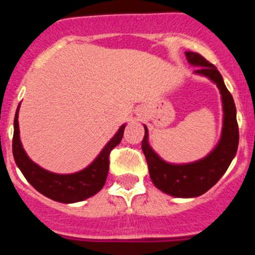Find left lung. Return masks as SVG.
I'll return each instance as SVG.
<instances>
[{"label": "left lung", "mask_w": 255, "mask_h": 255, "mask_svg": "<svg viewBox=\"0 0 255 255\" xmlns=\"http://www.w3.org/2000/svg\"><path fill=\"white\" fill-rule=\"evenodd\" d=\"M186 57L189 63L199 67L195 71L197 74L211 79L218 86L223 102L224 119L221 140L215 150L204 159L189 164H170L157 156L148 145V130L147 127L144 126L145 135L141 148L146 157L152 182L162 192L177 198L199 197L215 186L229 168L239 146L236 107L221 73L198 52L187 51Z\"/></svg>", "instance_id": "8db88e82"}]
</instances>
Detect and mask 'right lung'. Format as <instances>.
I'll return each mask as SVG.
<instances>
[{"instance_id": "right-lung-1", "label": "right lung", "mask_w": 255, "mask_h": 255, "mask_svg": "<svg viewBox=\"0 0 255 255\" xmlns=\"http://www.w3.org/2000/svg\"><path fill=\"white\" fill-rule=\"evenodd\" d=\"M20 105V104H19ZM19 107L14 118V135H13V156L16 165L21 170L26 180L34 189L42 193L46 198L58 201V203L71 204L83 201L92 197L103 188L109 171V156L115 146H118L124 136L125 125H122L114 135L113 139L105 145L99 156L84 170L74 174L60 175L54 174L40 168L28 158L22 148L19 136Z\"/></svg>"}]
</instances>
